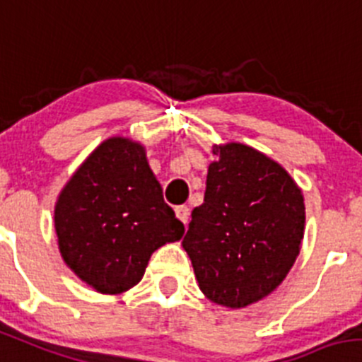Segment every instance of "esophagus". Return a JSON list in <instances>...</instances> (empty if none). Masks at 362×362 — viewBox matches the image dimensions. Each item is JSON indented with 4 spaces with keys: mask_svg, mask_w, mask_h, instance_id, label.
Listing matches in <instances>:
<instances>
[{
    "mask_svg": "<svg viewBox=\"0 0 362 362\" xmlns=\"http://www.w3.org/2000/svg\"><path fill=\"white\" fill-rule=\"evenodd\" d=\"M175 215H177L179 221L183 222L185 226H187L188 221H190V208L185 206V204H181V206H175Z\"/></svg>",
    "mask_w": 362,
    "mask_h": 362,
    "instance_id": "1",
    "label": "esophagus"
}]
</instances>
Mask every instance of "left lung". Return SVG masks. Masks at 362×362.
I'll return each mask as SVG.
<instances>
[{
    "label": "left lung",
    "instance_id": "obj_1",
    "mask_svg": "<svg viewBox=\"0 0 362 362\" xmlns=\"http://www.w3.org/2000/svg\"><path fill=\"white\" fill-rule=\"evenodd\" d=\"M204 203L183 247L211 301L240 309L273 293L300 253L303 195L276 161L242 144L215 147Z\"/></svg>",
    "mask_w": 362,
    "mask_h": 362
}]
</instances>
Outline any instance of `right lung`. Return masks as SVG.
I'll list each match as a JSON object with an SVG mask.
<instances>
[{
    "mask_svg": "<svg viewBox=\"0 0 362 362\" xmlns=\"http://www.w3.org/2000/svg\"><path fill=\"white\" fill-rule=\"evenodd\" d=\"M55 231L66 264L104 294L141 280L148 258L183 237L140 144L111 138L81 165L55 204Z\"/></svg>",
    "mask_w": 362,
    "mask_h": 362,
    "instance_id": "right-lung-1",
    "label": "right lung"
}]
</instances>
